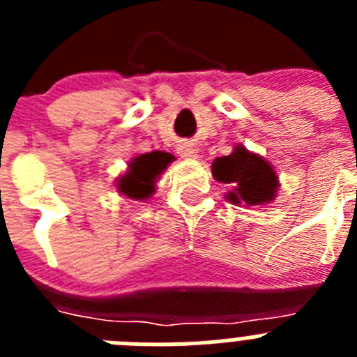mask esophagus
I'll use <instances>...</instances> for the list:
<instances>
[{
    "mask_svg": "<svg viewBox=\"0 0 357 357\" xmlns=\"http://www.w3.org/2000/svg\"><path fill=\"white\" fill-rule=\"evenodd\" d=\"M176 151H178V155L185 157V159H197L198 157V150L193 146V144H189V143L178 144Z\"/></svg>",
    "mask_w": 357,
    "mask_h": 357,
    "instance_id": "34e87169",
    "label": "esophagus"
}]
</instances>
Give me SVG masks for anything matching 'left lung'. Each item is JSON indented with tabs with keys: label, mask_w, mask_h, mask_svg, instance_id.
I'll return each instance as SVG.
<instances>
[{
	"label": "left lung",
	"mask_w": 357,
	"mask_h": 357,
	"mask_svg": "<svg viewBox=\"0 0 357 357\" xmlns=\"http://www.w3.org/2000/svg\"><path fill=\"white\" fill-rule=\"evenodd\" d=\"M213 175L218 182L232 185L227 200L243 207L261 206L272 202L279 181L273 168L257 153L238 146L230 155L218 157L213 162Z\"/></svg>",
	"instance_id": "obj_1"
}]
</instances>
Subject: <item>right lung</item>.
Segmentation results:
<instances>
[{
	"mask_svg": "<svg viewBox=\"0 0 357 357\" xmlns=\"http://www.w3.org/2000/svg\"><path fill=\"white\" fill-rule=\"evenodd\" d=\"M173 155L166 151H151L132 159L128 172L118 181L119 193L125 197L144 200L155 191L157 176L168 168Z\"/></svg>",
	"mask_w": 357,
	"mask_h": 357,
	"instance_id": "obj_1",
	"label": "right lung"
}]
</instances>
